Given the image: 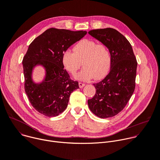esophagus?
I'll return each mask as SVG.
<instances>
[{"label":"esophagus","instance_id":"1","mask_svg":"<svg viewBox=\"0 0 160 160\" xmlns=\"http://www.w3.org/2000/svg\"><path fill=\"white\" fill-rule=\"evenodd\" d=\"M78 85H79L80 88H82V87H83L85 86V83H82V82H79V83H78Z\"/></svg>","mask_w":160,"mask_h":160}]
</instances>
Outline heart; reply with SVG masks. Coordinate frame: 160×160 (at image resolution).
<instances>
[{
    "label": "heart",
    "instance_id": "obj_1",
    "mask_svg": "<svg viewBox=\"0 0 160 160\" xmlns=\"http://www.w3.org/2000/svg\"><path fill=\"white\" fill-rule=\"evenodd\" d=\"M61 62L64 69L72 75L77 73L82 62L84 68L76 75L78 80L87 81L93 78L100 80L105 77L110 70L111 56L105 44L83 39L75 45L73 52L69 49L63 51Z\"/></svg>",
    "mask_w": 160,
    "mask_h": 160
}]
</instances>
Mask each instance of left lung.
Returning <instances> with one entry per match:
<instances>
[{"label":"left lung","instance_id":"left-lung-1","mask_svg":"<svg viewBox=\"0 0 160 160\" xmlns=\"http://www.w3.org/2000/svg\"><path fill=\"white\" fill-rule=\"evenodd\" d=\"M88 33L105 44L111 56L110 72L102 81L93 84L96 92L88 100V105L97 117H112L123 109L134 92L138 62L131 44L117 30L106 28Z\"/></svg>","mask_w":160,"mask_h":160}]
</instances>
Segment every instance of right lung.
<instances>
[{
    "label": "right lung",
    "instance_id": "1",
    "mask_svg": "<svg viewBox=\"0 0 160 160\" xmlns=\"http://www.w3.org/2000/svg\"><path fill=\"white\" fill-rule=\"evenodd\" d=\"M86 31H71L51 28L35 38L22 59L25 90L32 106L48 117L59 115L66 108L78 82L70 78L61 62L63 51L79 41ZM37 64L47 70L45 80L40 84L31 80V71Z\"/></svg>",
    "mask_w": 160,
    "mask_h": 160
}]
</instances>
